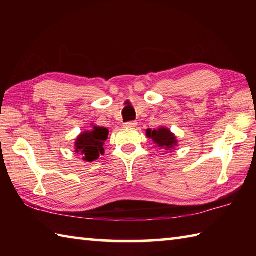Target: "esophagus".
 <instances>
[{
  "instance_id": "esophagus-1",
  "label": "esophagus",
  "mask_w": 256,
  "mask_h": 256,
  "mask_svg": "<svg viewBox=\"0 0 256 256\" xmlns=\"http://www.w3.org/2000/svg\"><path fill=\"white\" fill-rule=\"evenodd\" d=\"M138 123L135 121H131V122H126L124 123V128H136Z\"/></svg>"
}]
</instances>
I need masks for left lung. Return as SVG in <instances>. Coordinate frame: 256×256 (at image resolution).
Wrapping results in <instances>:
<instances>
[{
    "label": "left lung",
    "instance_id": "obj_1",
    "mask_svg": "<svg viewBox=\"0 0 256 256\" xmlns=\"http://www.w3.org/2000/svg\"><path fill=\"white\" fill-rule=\"evenodd\" d=\"M146 136L153 140L156 148L164 150L165 152H172L178 146L176 135L165 126H160L157 130H146Z\"/></svg>",
    "mask_w": 256,
    "mask_h": 256
}]
</instances>
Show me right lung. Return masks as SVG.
<instances>
[{
  "mask_svg": "<svg viewBox=\"0 0 256 256\" xmlns=\"http://www.w3.org/2000/svg\"><path fill=\"white\" fill-rule=\"evenodd\" d=\"M108 130L92 124L91 130L81 132L74 140L76 154L82 157V160L90 162L96 160L100 155L104 154L106 140H108Z\"/></svg>",
  "mask_w": 256,
  "mask_h": 256,
  "instance_id": "right-lung-1",
  "label": "right lung"
}]
</instances>
